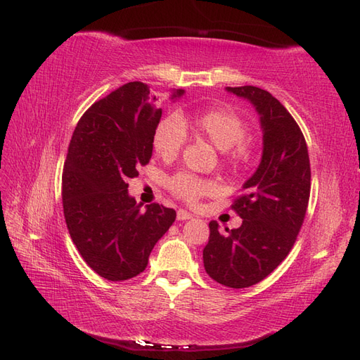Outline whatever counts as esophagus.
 I'll return each mask as SVG.
<instances>
[{
    "label": "esophagus",
    "instance_id": "1",
    "mask_svg": "<svg viewBox=\"0 0 360 360\" xmlns=\"http://www.w3.org/2000/svg\"><path fill=\"white\" fill-rule=\"evenodd\" d=\"M176 217H178V220H190V219H193V214L188 213V211H186V210H179L176 213Z\"/></svg>",
    "mask_w": 360,
    "mask_h": 360
}]
</instances>
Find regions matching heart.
Wrapping results in <instances>:
<instances>
[{
    "label": "heart",
    "mask_w": 360,
    "mask_h": 360,
    "mask_svg": "<svg viewBox=\"0 0 360 360\" xmlns=\"http://www.w3.org/2000/svg\"><path fill=\"white\" fill-rule=\"evenodd\" d=\"M186 132L213 144L219 152H228L231 148V164L242 162L248 150L243 140L248 134V124L245 120L231 109H210L196 115L176 114V117H165L156 124L152 144L155 152L164 160H173L179 155ZM169 187L181 199L195 204L202 198L213 195L217 190L216 184L193 176L190 173L181 172L170 178Z\"/></svg>",
    "instance_id": "b5f03b06"
}]
</instances>
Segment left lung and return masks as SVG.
<instances>
[{"instance_id":"obj_1","label":"left lung","mask_w":360,"mask_h":360,"mask_svg":"<svg viewBox=\"0 0 360 360\" xmlns=\"http://www.w3.org/2000/svg\"><path fill=\"white\" fill-rule=\"evenodd\" d=\"M225 91L255 109L263 150L259 167L233 205L242 225L222 233L217 222H210L202 257L211 278L242 289L266 278L292 250L309 204L310 162L297 122L272 94L257 86Z\"/></svg>"}]
</instances>
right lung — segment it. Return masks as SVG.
<instances>
[{
    "label": "right lung",
    "mask_w": 360,
    "mask_h": 360,
    "mask_svg": "<svg viewBox=\"0 0 360 360\" xmlns=\"http://www.w3.org/2000/svg\"><path fill=\"white\" fill-rule=\"evenodd\" d=\"M186 91L173 89L170 100ZM162 109L149 86L129 82L92 105L79 120L62 174L63 214L72 243L89 268L109 281L143 272L176 211L136 204L127 179L152 158V136Z\"/></svg>",
    "instance_id": "right-lung-1"
}]
</instances>
